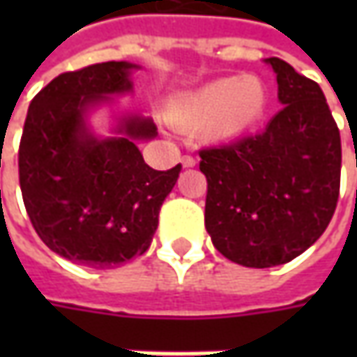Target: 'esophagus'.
I'll list each match as a JSON object with an SVG mask.
<instances>
[{"instance_id": "esophagus-1", "label": "esophagus", "mask_w": 357, "mask_h": 357, "mask_svg": "<svg viewBox=\"0 0 357 357\" xmlns=\"http://www.w3.org/2000/svg\"><path fill=\"white\" fill-rule=\"evenodd\" d=\"M195 165H197V158L192 157V155H185V157H183V167L190 169V167H195Z\"/></svg>"}]
</instances>
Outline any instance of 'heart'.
<instances>
[{
	"label": "heart",
	"instance_id": "obj_1",
	"mask_svg": "<svg viewBox=\"0 0 357 357\" xmlns=\"http://www.w3.org/2000/svg\"><path fill=\"white\" fill-rule=\"evenodd\" d=\"M268 89L256 75L222 77L171 101L167 113L181 129L227 141L254 127L266 111Z\"/></svg>",
	"mask_w": 357,
	"mask_h": 357
}]
</instances>
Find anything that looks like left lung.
<instances>
[{"label": "left lung", "mask_w": 357, "mask_h": 357, "mask_svg": "<svg viewBox=\"0 0 357 357\" xmlns=\"http://www.w3.org/2000/svg\"><path fill=\"white\" fill-rule=\"evenodd\" d=\"M280 113L260 132L200 149L204 227L214 248L248 268L286 264L328 228L342 171L340 129L316 81L278 57Z\"/></svg>", "instance_id": "1"}]
</instances>
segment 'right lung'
<instances>
[{
    "label": "right lung",
    "instance_id": "add662e5",
    "mask_svg": "<svg viewBox=\"0 0 357 357\" xmlns=\"http://www.w3.org/2000/svg\"><path fill=\"white\" fill-rule=\"evenodd\" d=\"M125 61L95 63L55 77L29 105L20 143L23 204L53 252L89 268H115L149 250L158 211L181 174L155 171L132 139L155 137L149 119L123 121V137L99 141L83 113L130 89Z\"/></svg>",
    "mask_w": 357,
    "mask_h": 357
}]
</instances>
